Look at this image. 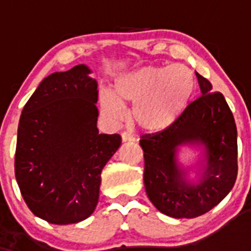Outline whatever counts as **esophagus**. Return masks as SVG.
<instances>
[{
	"label": "esophagus",
	"mask_w": 251,
	"mask_h": 251,
	"mask_svg": "<svg viewBox=\"0 0 251 251\" xmlns=\"http://www.w3.org/2000/svg\"><path fill=\"white\" fill-rule=\"evenodd\" d=\"M122 139L123 142H134V135L128 133V132L124 131L122 132Z\"/></svg>",
	"instance_id": "esophagus-1"
}]
</instances>
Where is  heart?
Listing matches in <instances>:
<instances>
[{
	"instance_id": "b5f03b06",
	"label": "heart",
	"mask_w": 251,
	"mask_h": 251,
	"mask_svg": "<svg viewBox=\"0 0 251 251\" xmlns=\"http://www.w3.org/2000/svg\"><path fill=\"white\" fill-rule=\"evenodd\" d=\"M195 89V75L186 66H146L120 76L114 93L103 91L100 106L108 120L118 122L124 106L134 103V122L148 131H160L180 117Z\"/></svg>"
}]
</instances>
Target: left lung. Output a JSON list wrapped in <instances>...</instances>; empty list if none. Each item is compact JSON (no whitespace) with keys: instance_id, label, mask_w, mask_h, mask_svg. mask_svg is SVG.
I'll list each match as a JSON object with an SVG mask.
<instances>
[{"instance_id":"obj_1","label":"left lung","mask_w":251,"mask_h":251,"mask_svg":"<svg viewBox=\"0 0 251 251\" xmlns=\"http://www.w3.org/2000/svg\"><path fill=\"white\" fill-rule=\"evenodd\" d=\"M201 96L190 102L169 127L140 137L144 151V184L152 204L175 218H195L217 205L237 178V128L221 92L196 73ZM183 143L206 146L208 165L196 186L182 179L175 150Z\"/></svg>"}]
</instances>
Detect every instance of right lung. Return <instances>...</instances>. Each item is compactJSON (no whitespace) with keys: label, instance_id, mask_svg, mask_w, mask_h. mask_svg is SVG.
<instances>
[{"label":"right lung","instance_id":"1","mask_svg":"<svg viewBox=\"0 0 251 251\" xmlns=\"http://www.w3.org/2000/svg\"><path fill=\"white\" fill-rule=\"evenodd\" d=\"M77 65L45 77L25 105L17 129L15 177L27 206L51 224L93 214L101 171L122 144L99 134L98 83Z\"/></svg>","mask_w":251,"mask_h":251}]
</instances>
